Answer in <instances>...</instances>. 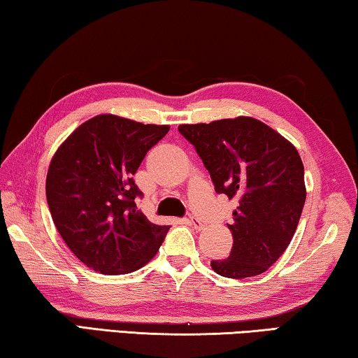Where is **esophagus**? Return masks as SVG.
Returning a JSON list of instances; mask_svg holds the SVG:
<instances>
[{
  "mask_svg": "<svg viewBox=\"0 0 358 358\" xmlns=\"http://www.w3.org/2000/svg\"><path fill=\"white\" fill-rule=\"evenodd\" d=\"M185 222L188 223L189 227H193L194 230H197V231H199V230H202V228H204V225H202V223H201L199 220H196V218H193V217H188V218H185Z\"/></svg>",
  "mask_w": 358,
  "mask_h": 358,
  "instance_id": "34e87169",
  "label": "esophagus"
}]
</instances>
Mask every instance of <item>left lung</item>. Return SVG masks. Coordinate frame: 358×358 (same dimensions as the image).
Returning <instances> with one entry per match:
<instances>
[{
    "label": "left lung",
    "instance_id": "left-lung-1",
    "mask_svg": "<svg viewBox=\"0 0 358 358\" xmlns=\"http://www.w3.org/2000/svg\"><path fill=\"white\" fill-rule=\"evenodd\" d=\"M209 170L218 194L238 201L231 252L210 262L227 278L264 273L294 236L306 202L303 164L278 131L252 117L180 125Z\"/></svg>",
    "mask_w": 358,
    "mask_h": 358
}]
</instances>
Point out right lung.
I'll return each mask as SVG.
<instances>
[{"mask_svg":"<svg viewBox=\"0 0 358 358\" xmlns=\"http://www.w3.org/2000/svg\"><path fill=\"white\" fill-rule=\"evenodd\" d=\"M169 130L101 114L80 125L52 156L46 175L52 222L76 257L94 271L131 273L161 248L170 227L151 223L138 210L143 193L133 175Z\"/></svg>","mask_w":358,"mask_h":358,"instance_id":"add662e5","label":"right lung"}]
</instances>
